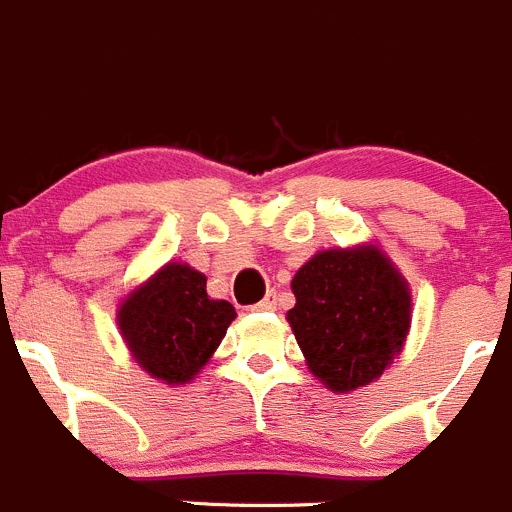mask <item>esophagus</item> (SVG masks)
I'll return each instance as SVG.
<instances>
[{"mask_svg":"<svg viewBox=\"0 0 512 512\" xmlns=\"http://www.w3.org/2000/svg\"><path fill=\"white\" fill-rule=\"evenodd\" d=\"M271 309H276V299H274V294H269V297H266L264 302L256 304V307H253V312H271Z\"/></svg>","mask_w":512,"mask_h":512,"instance_id":"obj_1","label":"esophagus"}]
</instances>
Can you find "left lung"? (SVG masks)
<instances>
[{
  "label": "left lung",
  "instance_id": "left-lung-1",
  "mask_svg": "<svg viewBox=\"0 0 512 512\" xmlns=\"http://www.w3.org/2000/svg\"><path fill=\"white\" fill-rule=\"evenodd\" d=\"M292 292L287 322L309 373L332 393L370 386L401 355L414 299L375 241L317 251L294 274Z\"/></svg>",
  "mask_w": 512,
  "mask_h": 512
}]
</instances>
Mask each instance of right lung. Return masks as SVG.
<instances>
[{
    "mask_svg": "<svg viewBox=\"0 0 512 512\" xmlns=\"http://www.w3.org/2000/svg\"><path fill=\"white\" fill-rule=\"evenodd\" d=\"M203 271L182 261H167L137 284L116 307L131 360L167 386L195 381L218 350L236 309L213 299Z\"/></svg>",
    "mask_w": 512,
    "mask_h": 512,
    "instance_id": "obj_1",
    "label": "right lung"
}]
</instances>
